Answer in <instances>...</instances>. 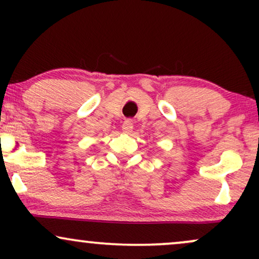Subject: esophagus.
I'll return each mask as SVG.
<instances>
[{
    "instance_id": "1",
    "label": "esophagus",
    "mask_w": 259,
    "mask_h": 259,
    "mask_svg": "<svg viewBox=\"0 0 259 259\" xmlns=\"http://www.w3.org/2000/svg\"><path fill=\"white\" fill-rule=\"evenodd\" d=\"M133 127H134V123L133 119H126L121 125V130H123L124 134H130L133 132Z\"/></svg>"
}]
</instances>
